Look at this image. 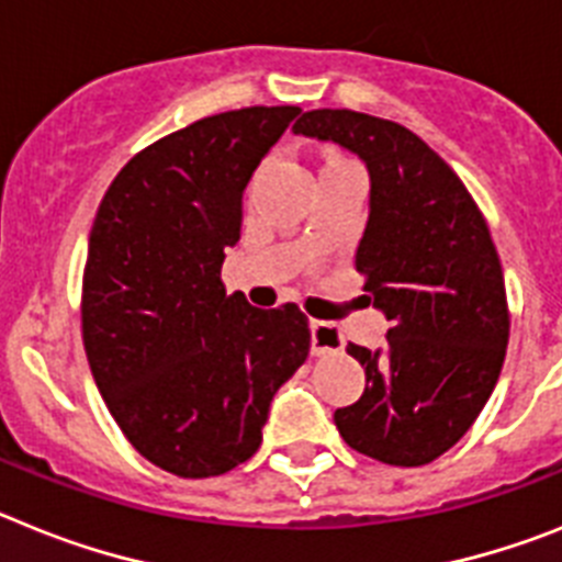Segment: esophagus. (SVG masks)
Here are the masks:
<instances>
[{"label": "esophagus", "instance_id": "1", "mask_svg": "<svg viewBox=\"0 0 562 562\" xmlns=\"http://www.w3.org/2000/svg\"><path fill=\"white\" fill-rule=\"evenodd\" d=\"M341 348H345V339H341V334L336 325H330V322L311 319V353L328 356V353H339Z\"/></svg>", "mask_w": 562, "mask_h": 562}]
</instances>
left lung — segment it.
<instances>
[{"mask_svg": "<svg viewBox=\"0 0 562 562\" xmlns=\"http://www.w3.org/2000/svg\"><path fill=\"white\" fill-rule=\"evenodd\" d=\"M294 133L348 149L370 175L356 271L368 277L362 300L387 316V345H348L368 384L359 402L336 409V429L362 456L424 467L461 441L504 368L509 308L484 214L402 124L311 110Z\"/></svg>", "mask_w": 562, "mask_h": 562, "instance_id": "left-lung-1", "label": "left lung"}]
</instances>
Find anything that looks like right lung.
I'll use <instances>...</instances> for the list:
<instances>
[{"label":"right lung","instance_id":"right-lung-1","mask_svg":"<svg viewBox=\"0 0 562 562\" xmlns=\"http://www.w3.org/2000/svg\"><path fill=\"white\" fill-rule=\"evenodd\" d=\"M300 106H246L146 146L115 175L90 232L87 362L135 450L212 477L260 450L277 390L311 350L308 316L226 296L243 192Z\"/></svg>","mask_w":562,"mask_h":562}]
</instances>
